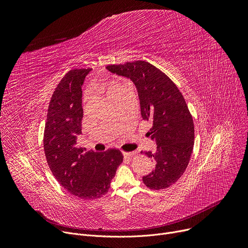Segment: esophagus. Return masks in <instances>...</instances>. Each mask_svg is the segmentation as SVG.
Masks as SVG:
<instances>
[{
	"label": "esophagus",
	"mask_w": 248,
	"mask_h": 248,
	"mask_svg": "<svg viewBox=\"0 0 248 248\" xmlns=\"http://www.w3.org/2000/svg\"><path fill=\"white\" fill-rule=\"evenodd\" d=\"M123 155H124V157H126V158H132V157H134V155H136V153L135 152H124Z\"/></svg>",
	"instance_id": "34e87169"
}]
</instances>
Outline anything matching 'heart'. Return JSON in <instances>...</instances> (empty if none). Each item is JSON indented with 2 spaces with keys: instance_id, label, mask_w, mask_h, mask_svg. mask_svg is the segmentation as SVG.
<instances>
[{
  "instance_id": "obj_1",
  "label": "heart",
  "mask_w": 248,
  "mask_h": 248,
  "mask_svg": "<svg viewBox=\"0 0 248 248\" xmlns=\"http://www.w3.org/2000/svg\"><path fill=\"white\" fill-rule=\"evenodd\" d=\"M124 86L117 82H108V84H106V88H107V93L108 94V96L111 98L113 95H115L119 91L123 88Z\"/></svg>"
}]
</instances>
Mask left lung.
<instances>
[{"label": "left lung", "mask_w": 248, "mask_h": 248, "mask_svg": "<svg viewBox=\"0 0 248 248\" xmlns=\"http://www.w3.org/2000/svg\"><path fill=\"white\" fill-rule=\"evenodd\" d=\"M107 69L135 83L142 120L153 124L148 134L157 150L145 154L154 158L155 169L142 181L154 190L170 187L184 174L194 146V123L183 95L170 78L147 61L108 65Z\"/></svg>", "instance_id": "obj_1"}]
</instances>
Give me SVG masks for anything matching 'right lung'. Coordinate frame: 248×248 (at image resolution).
<instances>
[{
  "mask_svg": "<svg viewBox=\"0 0 248 248\" xmlns=\"http://www.w3.org/2000/svg\"><path fill=\"white\" fill-rule=\"evenodd\" d=\"M91 68L68 71L49 102L44 129V152L50 170L59 184L84 200L102 197L124 160L120 150L84 153L77 146L83 117L82 89Z\"/></svg>",
  "mask_w": 248,
  "mask_h": 248,
  "instance_id": "obj_1",
  "label": "right lung"
}]
</instances>
